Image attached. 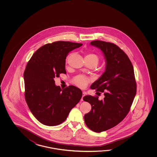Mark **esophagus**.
<instances>
[{"label":"esophagus","instance_id":"1","mask_svg":"<svg viewBox=\"0 0 157 157\" xmlns=\"http://www.w3.org/2000/svg\"><path fill=\"white\" fill-rule=\"evenodd\" d=\"M85 95H86V92H85V91H83V92H82V98H81V101H83V98L85 96Z\"/></svg>","mask_w":157,"mask_h":157}]
</instances>
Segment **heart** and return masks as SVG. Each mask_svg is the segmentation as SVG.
Wrapping results in <instances>:
<instances>
[{
  "label": "heart",
  "instance_id": "b5f03b06",
  "mask_svg": "<svg viewBox=\"0 0 157 157\" xmlns=\"http://www.w3.org/2000/svg\"><path fill=\"white\" fill-rule=\"evenodd\" d=\"M85 59L94 62L95 63L97 64V65L99 61V58L97 54L93 53H90L86 54L85 57ZM89 82V78L82 75L76 76L74 77L72 80V82L76 85H77V86L80 87L81 88H83L86 86Z\"/></svg>",
  "mask_w": 157,
  "mask_h": 157
}]
</instances>
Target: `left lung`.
<instances>
[{
    "instance_id": "left-lung-1",
    "label": "left lung",
    "mask_w": 157,
    "mask_h": 157,
    "mask_svg": "<svg viewBox=\"0 0 157 157\" xmlns=\"http://www.w3.org/2000/svg\"><path fill=\"white\" fill-rule=\"evenodd\" d=\"M90 44L99 48L105 57V72L90 86L104 93V98L99 100L97 95L83 97L91 105L84 120L91 130L100 132L116 126L127 116L136 93V82L131 62L120 47L101 40Z\"/></svg>"
}]
</instances>
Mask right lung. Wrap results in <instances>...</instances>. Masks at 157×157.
Instances as JSON below:
<instances>
[{
    "label": "right lung",
    "mask_w": 157,
    "mask_h": 157,
    "mask_svg": "<svg viewBox=\"0 0 157 157\" xmlns=\"http://www.w3.org/2000/svg\"><path fill=\"white\" fill-rule=\"evenodd\" d=\"M82 44L58 41L47 44L34 53L24 72L25 98L34 117L41 124L57 126L66 120L79 101L82 91L74 86L63 89L55 85V77L66 74V56Z\"/></svg>",
    "instance_id": "right-lung-1"
}]
</instances>
